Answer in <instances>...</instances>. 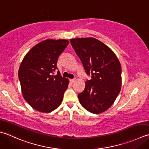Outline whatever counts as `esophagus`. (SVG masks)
<instances>
[{
  "mask_svg": "<svg viewBox=\"0 0 149 149\" xmlns=\"http://www.w3.org/2000/svg\"><path fill=\"white\" fill-rule=\"evenodd\" d=\"M69 81H70V82L71 84H73L74 81H76V79H70V80H69Z\"/></svg>",
  "mask_w": 149,
  "mask_h": 149,
  "instance_id": "esophagus-1",
  "label": "esophagus"
}]
</instances>
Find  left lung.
Segmentation results:
<instances>
[{
	"label": "left lung",
	"instance_id": "obj_1",
	"mask_svg": "<svg viewBox=\"0 0 149 149\" xmlns=\"http://www.w3.org/2000/svg\"><path fill=\"white\" fill-rule=\"evenodd\" d=\"M76 53L91 79L78 97L90 113L100 114L111 107L120 93L121 67L116 54L107 45L92 37L70 40Z\"/></svg>",
	"mask_w": 149,
	"mask_h": 149
}]
</instances>
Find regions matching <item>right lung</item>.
Listing matches in <instances>:
<instances>
[{"label": "right lung", "instance_id": "add662e5", "mask_svg": "<svg viewBox=\"0 0 149 149\" xmlns=\"http://www.w3.org/2000/svg\"><path fill=\"white\" fill-rule=\"evenodd\" d=\"M69 44L64 39L47 40L33 47L22 60L19 78L24 98L35 110L48 113L61 104L69 80L56 75L58 58Z\"/></svg>", "mask_w": 149, "mask_h": 149}]
</instances>
